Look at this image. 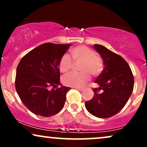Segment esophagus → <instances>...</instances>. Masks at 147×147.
Instances as JSON below:
<instances>
[{"label":"esophagus","mask_w":147,"mask_h":147,"mask_svg":"<svg viewBox=\"0 0 147 147\" xmlns=\"http://www.w3.org/2000/svg\"><path fill=\"white\" fill-rule=\"evenodd\" d=\"M76 88V89H77V90H78L82 91V90H84V87H82V88H78V87H76V88Z\"/></svg>","instance_id":"esophagus-1"}]
</instances>
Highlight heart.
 Segmentation results:
<instances>
[{
    "label": "heart",
    "mask_w": 147,
    "mask_h": 147,
    "mask_svg": "<svg viewBox=\"0 0 147 147\" xmlns=\"http://www.w3.org/2000/svg\"><path fill=\"white\" fill-rule=\"evenodd\" d=\"M72 61L80 63L79 67L80 73H70L63 78L64 85L70 87H80L90 79V75L96 77L102 73L104 62L95 52L86 45H79L70 50ZM72 60L68 55H63L59 63V70L62 73H67L72 68Z\"/></svg>",
    "instance_id": "obj_1"
}]
</instances>
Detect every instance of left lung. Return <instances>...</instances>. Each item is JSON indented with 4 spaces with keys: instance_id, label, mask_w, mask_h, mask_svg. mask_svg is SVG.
<instances>
[{
    "instance_id": "obj_1",
    "label": "left lung",
    "mask_w": 147,
    "mask_h": 147,
    "mask_svg": "<svg viewBox=\"0 0 147 147\" xmlns=\"http://www.w3.org/2000/svg\"><path fill=\"white\" fill-rule=\"evenodd\" d=\"M104 61V68L95 83L99 88H92L94 96L85 102L86 109L92 115L109 118L119 112L126 105L133 90L134 77L129 64L122 57L106 47L94 45ZM102 90V93H99Z\"/></svg>"
}]
</instances>
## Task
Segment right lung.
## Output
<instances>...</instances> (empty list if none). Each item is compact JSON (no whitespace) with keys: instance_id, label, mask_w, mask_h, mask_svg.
Wrapping results in <instances>:
<instances>
[{"instance_id":"add662e5","label":"right lung","mask_w":147,"mask_h":147,"mask_svg":"<svg viewBox=\"0 0 147 147\" xmlns=\"http://www.w3.org/2000/svg\"><path fill=\"white\" fill-rule=\"evenodd\" d=\"M71 44L45 43L25 55L16 68L15 87L32 113L50 117L63 109L71 88L61 86L59 63ZM50 87L53 88L49 89Z\"/></svg>"}]
</instances>
